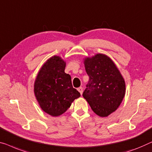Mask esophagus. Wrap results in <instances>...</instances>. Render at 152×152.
Here are the masks:
<instances>
[{
  "instance_id": "esophagus-1",
  "label": "esophagus",
  "mask_w": 152,
  "mask_h": 152,
  "mask_svg": "<svg viewBox=\"0 0 152 152\" xmlns=\"http://www.w3.org/2000/svg\"><path fill=\"white\" fill-rule=\"evenodd\" d=\"M78 91L80 92V94H82V92H83V88L82 87H80V88H78Z\"/></svg>"
}]
</instances>
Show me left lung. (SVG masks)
<instances>
[{
  "label": "left lung",
  "mask_w": 152,
  "mask_h": 152,
  "mask_svg": "<svg viewBox=\"0 0 152 152\" xmlns=\"http://www.w3.org/2000/svg\"><path fill=\"white\" fill-rule=\"evenodd\" d=\"M83 64L90 79L83 96L94 113L107 117L117 110L124 99V77L113 60L105 54L86 57Z\"/></svg>",
  "instance_id": "obj_1"
}]
</instances>
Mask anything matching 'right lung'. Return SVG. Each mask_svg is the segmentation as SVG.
Listing matches in <instances>:
<instances>
[{
  "label": "right lung",
  "instance_id": "right-lung-1",
  "mask_svg": "<svg viewBox=\"0 0 152 152\" xmlns=\"http://www.w3.org/2000/svg\"><path fill=\"white\" fill-rule=\"evenodd\" d=\"M65 60L54 56L45 61L37 74L34 91L41 109L52 116L64 114L81 94L73 88L71 77L64 72Z\"/></svg>",
  "mask_w": 152,
  "mask_h": 152
}]
</instances>
